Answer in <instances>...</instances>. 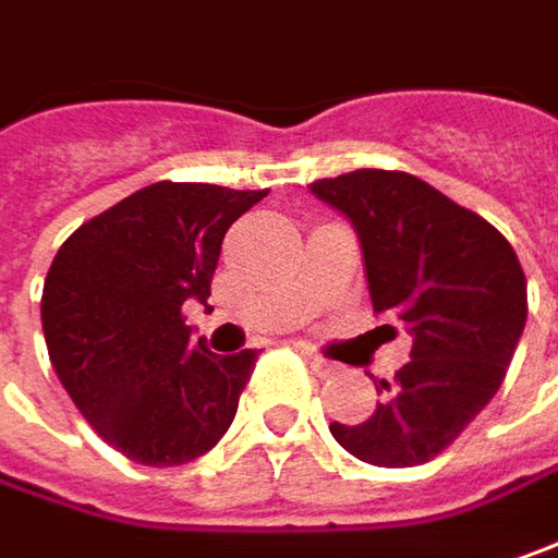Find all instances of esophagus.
<instances>
[{
	"label": "esophagus",
	"mask_w": 558,
	"mask_h": 558,
	"mask_svg": "<svg viewBox=\"0 0 558 558\" xmlns=\"http://www.w3.org/2000/svg\"><path fill=\"white\" fill-rule=\"evenodd\" d=\"M301 354H304V361L317 371L320 376H329V374H336V364H329L326 357H320L317 351L314 349H301Z\"/></svg>",
	"instance_id": "obj_1"
}]
</instances>
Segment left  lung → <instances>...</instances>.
<instances>
[{"label": "left lung", "instance_id": "8db88e82", "mask_svg": "<svg viewBox=\"0 0 558 558\" xmlns=\"http://www.w3.org/2000/svg\"><path fill=\"white\" fill-rule=\"evenodd\" d=\"M311 191L349 216L374 311L411 336V361L379 379L374 414L354 427L332 421L329 433L367 464H424L499 392L527 320L524 269L484 216L417 175L357 169Z\"/></svg>", "mask_w": 558, "mask_h": 558}]
</instances>
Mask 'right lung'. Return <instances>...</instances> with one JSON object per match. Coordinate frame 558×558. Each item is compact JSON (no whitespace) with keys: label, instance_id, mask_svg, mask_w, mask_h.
I'll use <instances>...</instances> for the list:
<instances>
[{"label":"right lung","instance_id":"obj_1","mask_svg":"<svg viewBox=\"0 0 558 558\" xmlns=\"http://www.w3.org/2000/svg\"><path fill=\"white\" fill-rule=\"evenodd\" d=\"M266 191L156 182L87 219L46 272L40 317L56 376L125 459L172 468L235 421L257 351L213 354L184 326L207 304L222 238Z\"/></svg>","mask_w":558,"mask_h":558}]
</instances>
